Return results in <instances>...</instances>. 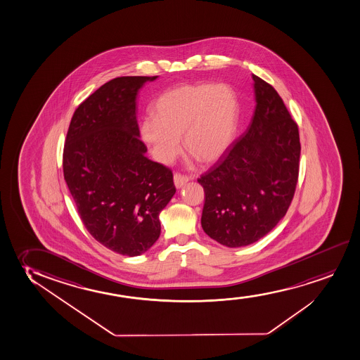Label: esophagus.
I'll use <instances>...</instances> for the list:
<instances>
[{"mask_svg": "<svg viewBox=\"0 0 360 360\" xmlns=\"http://www.w3.org/2000/svg\"><path fill=\"white\" fill-rule=\"evenodd\" d=\"M173 181H174V186L177 188H182L186 183L189 181V177L186 174H181V173H174L173 176Z\"/></svg>", "mask_w": 360, "mask_h": 360, "instance_id": "1", "label": "esophagus"}]
</instances>
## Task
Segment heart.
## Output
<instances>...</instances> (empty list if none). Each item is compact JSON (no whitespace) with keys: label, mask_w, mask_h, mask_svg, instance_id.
<instances>
[{"label":"heart","mask_w":360,"mask_h":360,"mask_svg":"<svg viewBox=\"0 0 360 360\" xmlns=\"http://www.w3.org/2000/svg\"><path fill=\"white\" fill-rule=\"evenodd\" d=\"M155 118L141 126V138L156 160L169 162L179 151V138L188 154L207 165L229 149L238 121V98L226 84H183L161 94L153 106Z\"/></svg>","instance_id":"obj_1"}]
</instances>
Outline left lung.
Wrapping results in <instances>:
<instances>
[{
    "label": "left lung",
    "instance_id": "obj_1",
    "mask_svg": "<svg viewBox=\"0 0 360 360\" xmlns=\"http://www.w3.org/2000/svg\"><path fill=\"white\" fill-rule=\"evenodd\" d=\"M252 79L257 108L250 126L198 179L205 193L202 229L229 248L266 236L285 215L298 183V124L272 85L255 75Z\"/></svg>",
    "mask_w": 360,
    "mask_h": 360
}]
</instances>
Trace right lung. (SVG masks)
I'll return each mask as SVG.
<instances>
[{
  "mask_svg": "<svg viewBox=\"0 0 360 360\" xmlns=\"http://www.w3.org/2000/svg\"><path fill=\"white\" fill-rule=\"evenodd\" d=\"M156 78L101 85L75 110L63 148V176L85 229L128 257L159 239L160 212L176 193L171 168L145 156L136 122V93Z\"/></svg>",
  "mask_w": 360,
  "mask_h": 360,
  "instance_id": "obj_1",
  "label": "right lung"
}]
</instances>
